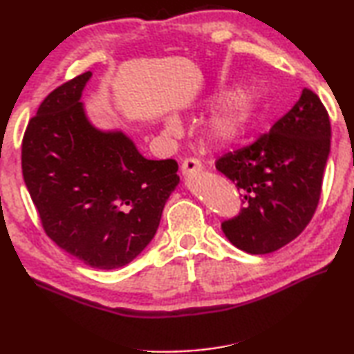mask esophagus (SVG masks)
<instances>
[{
    "instance_id": "obj_1",
    "label": "esophagus",
    "mask_w": 354,
    "mask_h": 354,
    "mask_svg": "<svg viewBox=\"0 0 354 354\" xmlns=\"http://www.w3.org/2000/svg\"><path fill=\"white\" fill-rule=\"evenodd\" d=\"M181 171L184 176L192 178L195 175H200V173L203 171V165L196 159H185L181 165Z\"/></svg>"
}]
</instances>
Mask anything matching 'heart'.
I'll list each match as a JSON object with an SVG mask.
<instances>
[{
	"label": "heart",
	"instance_id": "1",
	"mask_svg": "<svg viewBox=\"0 0 354 354\" xmlns=\"http://www.w3.org/2000/svg\"><path fill=\"white\" fill-rule=\"evenodd\" d=\"M220 100V97H215L211 100V104H217ZM256 120L257 107L253 95L245 91H236L206 120L203 127V140L215 149L230 148L243 139ZM165 129L169 133H175L178 129L176 120L167 118Z\"/></svg>",
	"mask_w": 354,
	"mask_h": 354
}]
</instances>
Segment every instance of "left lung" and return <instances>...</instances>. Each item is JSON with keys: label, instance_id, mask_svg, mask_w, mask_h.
<instances>
[{"label": "left lung", "instance_id": "1", "mask_svg": "<svg viewBox=\"0 0 354 354\" xmlns=\"http://www.w3.org/2000/svg\"><path fill=\"white\" fill-rule=\"evenodd\" d=\"M331 148V123L320 98L303 88L297 104L251 145L215 164L242 192V212L221 223L234 247L267 254L303 232L319 205Z\"/></svg>", "mask_w": 354, "mask_h": 354}]
</instances>
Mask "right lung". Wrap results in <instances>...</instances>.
<instances>
[{"instance_id": "1", "label": "right lung", "mask_w": 354, "mask_h": 354, "mask_svg": "<svg viewBox=\"0 0 354 354\" xmlns=\"http://www.w3.org/2000/svg\"><path fill=\"white\" fill-rule=\"evenodd\" d=\"M92 71L53 91L29 122L21 169L48 237L100 270L133 262L179 184L173 159H147L122 129H100L81 97Z\"/></svg>"}]
</instances>
